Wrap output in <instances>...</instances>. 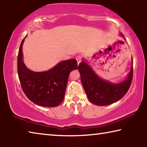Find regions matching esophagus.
Wrapping results in <instances>:
<instances>
[{
    "mask_svg": "<svg viewBox=\"0 0 147 147\" xmlns=\"http://www.w3.org/2000/svg\"><path fill=\"white\" fill-rule=\"evenodd\" d=\"M76 59L77 61V63H78V65L80 63V62L82 61V56H77L76 57Z\"/></svg>",
    "mask_w": 147,
    "mask_h": 147,
    "instance_id": "34e87169",
    "label": "esophagus"
}]
</instances>
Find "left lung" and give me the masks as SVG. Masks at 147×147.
<instances>
[{"instance_id": "8db88e82", "label": "left lung", "mask_w": 147, "mask_h": 147, "mask_svg": "<svg viewBox=\"0 0 147 147\" xmlns=\"http://www.w3.org/2000/svg\"><path fill=\"white\" fill-rule=\"evenodd\" d=\"M120 36L124 38L121 33ZM78 69L88 99L97 106L109 105L120 100L127 93L132 80L133 65L126 79L121 83H112L101 78L84 59Z\"/></svg>"}]
</instances>
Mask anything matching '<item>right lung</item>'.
Masks as SVG:
<instances>
[{
    "label": "right lung",
    "mask_w": 147,
    "mask_h": 147,
    "mask_svg": "<svg viewBox=\"0 0 147 147\" xmlns=\"http://www.w3.org/2000/svg\"><path fill=\"white\" fill-rule=\"evenodd\" d=\"M21 42L17 58V71L22 89L34 104L43 107H56L63 101L69 75L78 68L75 59L61 61L47 71L34 72L23 61Z\"/></svg>",
    "instance_id": "1"
}]
</instances>
